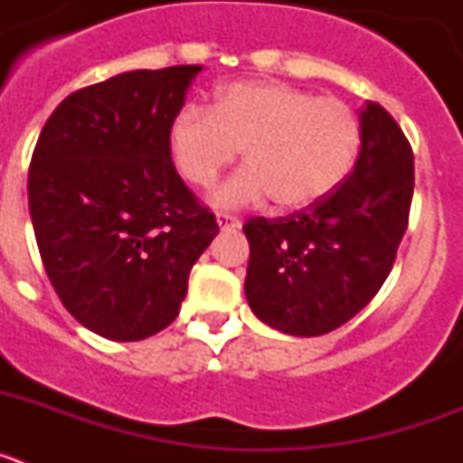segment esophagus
I'll return each mask as SVG.
<instances>
[{"label":"esophagus","mask_w":463,"mask_h":463,"mask_svg":"<svg viewBox=\"0 0 463 463\" xmlns=\"http://www.w3.org/2000/svg\"><path fill=\"white\" fill-rule=\"evenodd\" d=\"M218 227L222 232H227V229H239L241 220L234 218V215H229V213H218Z\"/></svg>","instance_id":"34e87169"}]
</instances>
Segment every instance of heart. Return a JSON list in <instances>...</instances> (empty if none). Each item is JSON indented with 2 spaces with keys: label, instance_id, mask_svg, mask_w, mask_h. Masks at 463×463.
I'll list each match as a JSON object with an SVG mask.
<instances>
[{
  "label": "heart",
  "instance_id": "1",
  "mask_svg": "<svg viewBox=\"0 0 463 463\" xmlns=\"http://www.w3.org/2000/svg\"><path fill=\"white\" fill-rule=\"evenodd\" d=\"M362 125L345 101L278 80H239L215 92L211 110L185 106L169 127L175 171L211 187L243 150V169L213 203L241 208L271 196L278 211L317 206L353 171Z\"/></svg>",
  "mask_w": 463,
  "mask_h": 463
}]
</instances>
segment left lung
Returning a JSON list of instances; mask_svg holds the SVG:
<instances>
[{
    "instance_id": "obj_1",
    "label": "left lung",
    "mask_w": 463,
    "mask_h": 463,
    "mask_svg": "<svg viewBox=\"0 0 463 463\" xmlns=\"http://www.w3.org/2000/svg\"><path fill=\"white\" fill-rule=\"evenodd\" d=\"M353 174L325 202L289 218H252L245 298L264 325L322 336L369 304L406 234L415 166L408 138L380 104L359 113Z\"/></svg>"
}]
</instances>
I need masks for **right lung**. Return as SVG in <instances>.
<instances>
[{"label": "right lung", "mask_w": 463, "mask_h": 463, "mask_svg": "<svg viewBox=\"0 0 463 463\" xmlns=\"http://www.w3.org/2000/svg\"><path fill=\"white\" fill-rule=\"evenodd\" d=\"M202 69H137L79 90L36 141L27 194L41 260L64 308L109 341L169 326L218 234L169 153Z\"/></svg>", "instance_id": "obj_1"}]
</instances>
